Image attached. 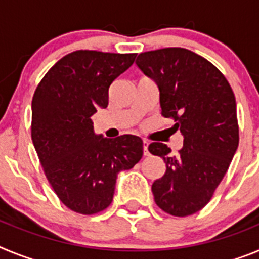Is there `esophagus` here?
Instances as JSON below:
<instances>
[{
    "instance_id": "obj_1",
    "label": "esophagus",
    "mask_w": 259,
    "mask_h": 259,
    "mask_svg": "<svg viewBox=\"0 0 259 259\" xmlns=\"http://www.w3.org/2000/svg\"><path fill=\"white\" fill-rule=\"evenodd\" d=\"M148 146H149V143L146 140L143 141V149H144V155H149V150H148Z\"/></svg>"
}]
</instances>
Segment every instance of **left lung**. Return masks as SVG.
I'll use <instances>...</instances> for the list:
<instances>
[{"mask_svg":"<svg viewBox=\"0 0 259 259\" xmlns=\"http://www.w3.org/2000/svg\"><path fill=\"white\" fill-rule=\"evenodd\" d=\"M136 66L155 83L162 115L183 136L176 155L166 144L148 148L166 164L152 185L154 201L167 214H194L212 197L239 146L235 95L212 63L183 48L141 53Z\"/></svg>","mask_w":259,"mask_h":259,"instance_id":"1","label":"left lung"}]
</instances>
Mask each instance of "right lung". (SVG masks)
I'll use <instances>...</instances> for the list:
<instances>
[{"mask_svg": "<svg viewBox=\"0 0 259 259\" xmlns=\"http://www.w3.org/2000/svg\"><path fill=\"white\" fill-rule=\"evenodd\" d=\"M136 54L79 50L47 72L32 100V143L50 185L68 209L96 214L109 206L120 171L143 157L135 135L106 139L92 115L109 105V88Z\"/></svg>", "mask_w": 259, "mask_h": 259, "instance_id": "obj_1", "label": "right lung"}]
</instances>
